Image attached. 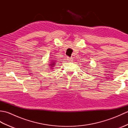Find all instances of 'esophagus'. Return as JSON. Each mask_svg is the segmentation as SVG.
<instances>
[{"label":"esophagus","instance_id":"esophagus-1","mask_svg":"<svg viewBox=\"0 0 128 128\" xmlns=\"http://www.w3.org/2000/svg\"><path fill=\"white\" fill-rule=\"evenodd\" d=\"M67 60L68 62H72V58H69V57H67Z\"/></svg>","mask_w":128,"mask_h":128}]
</instances>
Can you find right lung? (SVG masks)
<instances>
[{
	"instance_id": "1",
	"label": "right lung",
	"mask_w": 128,
	"mask_h": 128,
	"mask_svg": "<svg viewBox=\"0 0 128 128\" xmlns=\"http://www.w3.org/2000/svg\"><path fill=\"white\" fill-rule=\"evenodd\" d=\"M54 62H52V63H53V64H50V66H52L51 67H52V66H53L54 65H55V63H54Z\"/></svg>"
}]
</instances>
